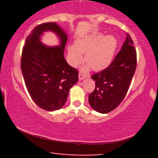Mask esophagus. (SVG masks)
<instances>
[{"instance_id":"1","label":"esophagus","mask_w":158,"mask_h":158,"mask_svg":"<svg viewBox=\"0 0 158 158\" xmlns=\"http://www.w3.org/2000/svg\"><path fill=\"white\" fill-rule=\"evenodd\" d=\"M85 77V75H84V74H81V73H79V80H83Z\"/></svg>"}]
</instances>
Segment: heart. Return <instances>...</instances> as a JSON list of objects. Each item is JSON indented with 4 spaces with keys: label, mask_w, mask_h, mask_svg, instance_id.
Returning <instances> with one entry per match:
<instances>
[{
    "label": "heart",
    "mask_w": 158,
    "mask_h": 158,
    "mask_svg": "<svg viewBox=\"0 0 158 158\" xmlns=\"http://www.w3.org/2000/svg\"><path fill=\"white\" fill-rule=\"evenodd\" d=\"M117 47V41L114 36H103L95 33L79 37L75 44L68 47V60L73 66H77L83 60L82 53H85L84 60L87 63L84 71L91 68L99 71L110 65Z\"/></svg>",
    "instance_id": "1"
}]
</instances>
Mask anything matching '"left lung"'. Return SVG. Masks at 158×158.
<instances>
[{
  "label": "left lung",
  "instance_id": "1",
  "mask_svg": "<svg viewBox=\"0 0 158 158\" xmlns=\"http://www.w3.org/2000/svg\"><path fill=\"white\" fill-rule=\"evenodd\" d=\"M132 37L126 40L112 63L100 73L92 75L95 88L89 95V102L96 111L106 114L116 109L126 95L137 68V52Z\"/></svg>",
  "mask_w": 158,
  "mask_h": 158
}]
</instances>
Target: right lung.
Masks as SVG:
<instances>
[{
    "label": "right lung",
    "mask_w": 158,
    "mask_h": 158,
    "mask_svg": "<svg viewBox=\"0 0 158 158\" xmlns=\"http://www.w3.org/2000/svg\"><path fill=\"white\" fill-rule=\"evenodd\" d=\"M47 30L60 37L59 46L50 48L41 43L40 35ZM67 40V35L56 23H44L32 30L23 47L21 68L26 89L36 105L44 110L62 108L69 89L79 79L78 71L64 58Z\"/></svg>",
    "instance_id": "obj_1"
}]
</instances>
